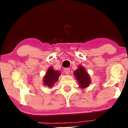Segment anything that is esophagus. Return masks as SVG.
<instances>
[{
  "label": "esophagus",
  "mask_w": 128,
  "mask_h": 128,
  "mask_svg": "<svg viewBox=\"0 0 128 128\" xmlns=\"http://www.w3.org/2000/svg\"><path fill=\"white\" fill-rule=\"evenodd\" d=\"M64 72L66 74H68L69 72H70V69L69 68H66L64 69Z\"/></svg>",
  "instance_id": "34e87169"
}]
</instances>
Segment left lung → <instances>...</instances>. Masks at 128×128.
<instances>
[{"mask_svg":"<svg viewBox=\"0 0 128 128\" xmlns=\"http://www.w3.org/2000/svg\"><path fill=\"white\" fill-rule=\"evenodd\" d=\"M74 75L77 81L79 82L80 86L81 88L88 87L90 83V79L88 73L83 66H79L76 70L74 71Z\"/></svg>","mask_w":128,"mask_h":128,"instance_id":"8db88e82","label":"left lung"}]
</instances>
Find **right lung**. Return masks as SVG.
<instances>
[{"instance_id":"1","label":"right lung","mask_w":128,"mask_h":128,"mask_svg":"<svg viewBox=\"0 0 128 128\" xmlns=\"http://www.w3.org/2000/svg\"><path fill=\"white\" fill-rule=\"evenodd\" d=\"M60 74L59 71L54 70L52 67H50L43 80L44 85H47L48 87H51L59 79Z\"/></svg>"}]
</instances>
